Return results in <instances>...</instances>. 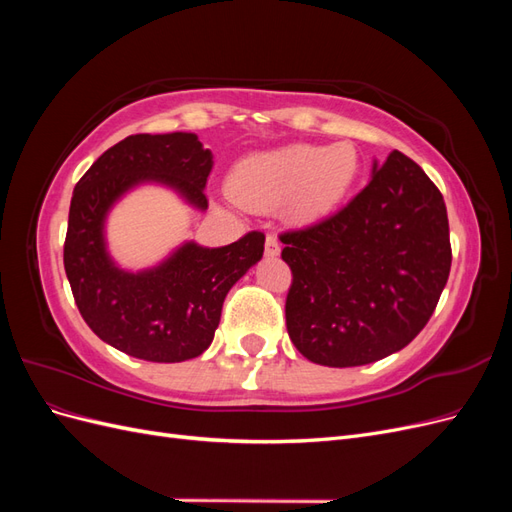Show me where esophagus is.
Masks as SVG:
<instances>
[{
	"label": "esophagus",
	"mask_w": 512,
	"mask_h": 512,
	"mask_svg": "<svg viewBox=\"0 0 512 512\" xmlns=\"http://www.w3.org/2000/svg\"><path fill=\"white\" fill-rule=\"evenodd\" d=\"M280 250H282L280 239H277L275 235H271V232H269L267 239H265V254L267 256H277V254H280Z\"/></svg>",
	"instance_id": "obj_1"
}]
</instances>
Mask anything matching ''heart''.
Here are the masks:
<instances>
[{
  "mask_svg": "<svg viewBox=\"0 0 512 512\" xmlns=\"http://www.w3.org/2000/svg\"><path fill=\"white\" fill-rule=\"evenodd\" d=\"M356 173L359 153L348 143H294L239 162L230 192L247 207H273L294 196L299 213L318 215L344 198Z\"/></svg>",
  "mask_w": 512,
  "mask_h": 512,
  "instance_id": "heart-1",
  "label": "heart"
}]
</instances>
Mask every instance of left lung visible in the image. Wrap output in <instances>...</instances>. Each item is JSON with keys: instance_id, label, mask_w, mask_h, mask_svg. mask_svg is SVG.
Returning a JSON list of instances; mask_svg holds the SVG:
<instances>
[{"instance_id": "1", "label": "left lung", "mask_w": 512, "mask_h": 512, "mask_svg": "<svg viewBox=\"0 0 512 512\" xmlns=\"http://www.w3.org/2000/svg\"><path fill=\"white\" fill-rule=\"evenodd\" d=\"M286 327L318 365L384 359L423 331L451 273L446 205L414 160L391 151L346 207L286 230Z\"/></svg>"}]
</instances>
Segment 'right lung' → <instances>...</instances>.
I'll list each match as a JSON object with an SVG mask.
<instances>
[{"instance_id": "add662e5", "label": "right lung", "mask_w": 512, "mask_h": 512, "mask_svg": "<svg viewBox=\"0 0 512 512\" xmlns=\"http://www.w3.org/2000/svg\"><path fill=\"white\" fill-rule=\"evenodd\" d=\"M211 151L196 134H132L106 149L70 200L64 267L76 307L102 342L151 363L203 354L220 324L228 290L262 258L265 235L252 230L224 247L185 243L160 267L128 273L104 247V218L132 185L158 181L207 209Z\"/></svg>"}]
</instances>
